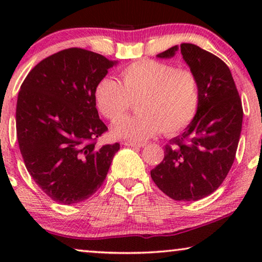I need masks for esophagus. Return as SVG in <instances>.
<instances>
[{"instance_id":"34e87169","label":"esophagus","mask_w":262,"mask_h":262,"mask_svg":"<svg viewBox=\"0 0 262 262\" xmlns=\"http://www.w3.org/2000/svg\"><path fill=\"white\" fill-rule=\"evenodd\" d=\"M123 145L125 146H135V148H142V146L145 145V143H137V142H132V141H124Z\"/></svg>"}]
</instances>
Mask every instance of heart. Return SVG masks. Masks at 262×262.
<instances>
[{
	"mask_svg": "<svg viewBox=\"0 0 262 262\" xmlns=\"http://www.w3.org/2000/svg\"><path fill=\"white\" fill-rule=\"evenodd\" d=\"M119 75L121 84L103 77L94 89L100 112L113 123L117 121L113 126L116 137L141 142L161 131L177 135L194 120L200 106V87L191 69L142 59L128 64ZM136 99L140 114L121 120Z\"/></svg>",
	"mask_w": 262,
	"mask_h": 262,
	"instance_id": "heart-1",
	"label": "heart"
}]
</instances>
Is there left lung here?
Listing matches in <instances>:
<instances>
[{
	"label": "left lung",
	"mask_w": 262,
	"mask_h": 262,
	"mask_svg": "<svg viewBox=\"0 0 262 262\" xmlns=\"http://www.w3.org/2000/svg\"><path fill=\"white\" fill-rule=\"evenodd\" d=\"M178 50L198 77L200 106L184 134L164 146V159L150 175L169 198L194 202L213 193L227 178L237 150L243 110L230 69L223 60L186 42L159 57L169 58Z\"/></svg>",
	"instance_id": "8db88e82"
}]
</instances>
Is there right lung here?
I'll list each match as a JSON object with an SVG mask.
<instances>
[{
  "label": "right lung",
  "instance_id": "right-lung-1",
  "mask_svg": "<svg viewBox=\"0 0 262 262\" xmlns=\"http://www.w3.org/2000/svg\"><path fill=\"white\" fill-rule=\"evenodd\" d=\"M111 62L70 48L39 62L21 84L16 137L25 166L53 202L76 204L101 187L119 143L99 145L108 131L99 118L94 89Z\"/></svg>",
  "mask_w": 262,
  "mask_h": 262
}]
</instances>
